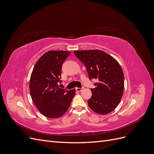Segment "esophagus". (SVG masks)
Returning a JSON list of instances; mask_svg holds the SVG:
<instances>
[{
    "label": "esophagus",
    "instance_id": "34e87169",
    "mask_svg": "<svg viewBox=\"0 0 154 154\" xmlns=\"http://www.w3.org/2000/svg\"><path fill=\"white\" fill-rule=\"evenodd\" d=\"M83 88V87H82V88H78V87H77V88H76V90L77 91H78V92H80V91H82Z\"/></svg>",
    "mask_w": 154,
    "mask_h": 154
}]
</instances>
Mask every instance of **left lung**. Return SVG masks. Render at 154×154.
<instances>
[{"label":"left lung","mask_w":154,"mask_h":154,"mask_svg":"<svg viewBox=\"0 0 154 154\" xmlns=\"http://www.w3.org/2000/svg\"><path fill=\"white\" fill-rule=\"evenodd\" d=\"M74 53L85 66L90 80H98L94 83L96 87L91 89L88 106L99 114L111 112L119 105L123 94L124 74L120 65L103 51H74Z\"/></svg>","instance_id":"1"}]
</instances>
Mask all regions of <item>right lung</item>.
<instances>
[{"label": "right lung", "mask_w": 154, "mask_h": 154, "mask_svg": "<svg viewBox=\"0 0 154 154\" xmlns=\"http://www.w3.org/2000/svg\"><path fill=\"white\" fill-rule=\"evenodd\" d=\"M70 53L66 51H48L39 58L32 71L29 82L31 98L45 117L58 118L63 115L75 94V89L58 87L62 82V64Z\"/></svg>", "instance_id": "obj_1"}]
</instances>
